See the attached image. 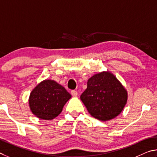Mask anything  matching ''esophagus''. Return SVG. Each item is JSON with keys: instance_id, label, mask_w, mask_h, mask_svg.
Here are the masks:
<instances>
[{"instance_id": "34e87169", "label": "esophagus", "mask_w": 157, "mask_h": 157, "mask_svg": "<svg viewBox=\"0 0 157 157\" xmlns=\"http://www.w3.org/2000/svg\"><path fill=\"white\" fill-rule=\"evenodd\" d=\"M71 94L72 95V97H76L77 96H78V92H77L76 91H75V90H72V91L71 92Z\"/></svg>"}]
</instances>
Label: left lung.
I'll return each mask as SVG.
<instances>
[{"mask_svg":"<svg viewBox=\"0 0 157 157\" xmlns=\"http://www.w3.org/2000/svg\"><path fill=\"white\" fill-rule=\"evenodd\" d=\"M81 100L93 117L106 121L123 111L127 103L128 92L110 71H101L88 79Z\"/></svg>","mask_w":157,"mask_h":157,"instance_id":"obj_1","label":"left lung"}]
</instances>
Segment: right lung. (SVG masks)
<instances>
[{"label": "right lung", "mask_w": 157, "mask_h": 157, "mask_svg": "<svg viewBox=\"0 0 157 157\" xmlns=\"http://www.w3.org/2000/svg\"><path fill=\"white\" fill-rule=\"evenodd\" d=\"M71 97L61 85L46 79L38 83L30 93L29 106L32 114L38 119L52 120L60 114Z\"/></svg>", "instance_id": "1"}]
</instances>
